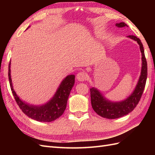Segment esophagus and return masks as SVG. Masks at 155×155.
<instances>
[{
	"instance_id": "34e87169",
	"label": "esophagus",
	"mask_w": 155,
	"mask_h": 155,
	"mask_svg": "<svg viewBox=\"0 0 155 155\" xmlns=\"http://www.w3.org/2000/svg\"><path fill=\"white\" fill-rule=\"evenodd\" d=\"M76 78L79 81H85L87 79V74L85 72H79L77 74Z\"/></svg>"
}]
</instances>
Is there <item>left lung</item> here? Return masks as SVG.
<instances>
[{
	"mask_svg": "<svg viewBox=\"0 0 155 155\" xmlns=\"http://www.w3.org/2000/svg\"><path fill=\"white\" fill-rule=\"evenodd\" d=\"M116 26L118 28H123L127 25L125 22H120L117 23ZM127 37L137 41V43L140 45V48L142 56L141 75H140L137 85L132 94L127 99L123 101L111 102L109 100H107L95 88H92L90 89L91 100L92 109L98 115L107 119L118 118L128 114L129 112L133 111L140 100L145 86V83H146L147 76V64L146 58L145 57L143 45L141 41L137 37L133 35H128Z\"/></svg>",
	"mask_w": 155,
	"mask_h": 155,
	"instance_id": "1",
	"label": "left lung"
}]
</instances>
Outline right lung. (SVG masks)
I'll use <instances>...</instances> for the list:
<instances>
[{"instance_id":"1","label":"right lung","mask_w":155,"mask_h":155,"mask_svg":"<svg viewBox=\"0 0 155 155\" xmlns=\"http://www.w3.org/2000/svg\"><path fill=\"white\" fill-rule=\"evenodd\" d=\"M10 61L8 66L9 81L14 98L21 110L31 119L39 121H43V122H50L59 118L63 114L67 107V100L70 91L72 90L74 85V75H69L64 79L52 99L47 104L42 106L30 105L23 102L13 90L10 75Z\"/></svg>"}]
</instances>
